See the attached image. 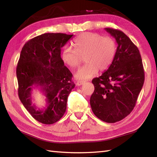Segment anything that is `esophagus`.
Masks as SVG:
<instances>
[{"label":"esophagus","instance_id":"34e87169","mask_svg":"<svg viewBox=\"0 0 157 157\" xmlns=\"http://www.w3.org/2000/svg\"><path fill=\"white\" fill-rule=\"evenodd\" d=\"M84 83H85V81H83V80L78 81V82H77V83H76V85L79 86H81V85H82V84H84Z\"/></svg>","mask_w":157,"mask_h":157}]
</instances>
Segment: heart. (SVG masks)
Segmentation results:
<instances>
[{
	"label": "heart",
	"mask_w": 157,
	"mask_h": 157,
	"mask_svg": "<svg viewBox=\"0 0 157 157\" xmlns=\"http://www.w3.org/2000/svg\"><path fill=\"white\" fill-rule=\"evenodd\" d=\"M71 46L65 47L61 59L71 68L80 65L84 56L86 64L75 74L77 79H87L95 75L98 69L104 71L115 59L117 44L111 36H102L96 33L86 32L73 40Z\"/></svg>",
	"instance_id": "obj_1"
}]
</instances>
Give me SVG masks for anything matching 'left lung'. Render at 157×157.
<instances>
[{"label":"left lung","instance_id":"left-lung-1","mask_svg":"<svg viewBox=\"0 0 157 157\" xmlns=\"http://www.w3.org/2000/svg\"><path fill=\"white\" fill-rule=\"evenodd\" d=\"M118 46L115 59L101 76L92 79L94 91L90 102L94 114L106 123L121 121L136 105L144 82L139 50L123 32L105 28Z\"/></svg>","mask_w":157,"mask_h":157}]
</instances>
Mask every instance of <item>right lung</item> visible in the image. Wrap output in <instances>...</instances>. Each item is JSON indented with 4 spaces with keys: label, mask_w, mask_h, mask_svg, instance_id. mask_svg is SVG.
<instances>
[{
    "label": "right lung",
    "mask_w": 157,
    "mask_h": 157,
    "mask_svg": "<svg viewBox=\"0 0 157 157\" xmlns=\"http://www.w3.org/2000/svg\"><path fill=\"white\" fill-rule=\"evenodd\" d=\"M73 35L45 33L29 40L22 48L17 66L20 101L38 121L53 124L65 113L68 96L74 88L72 74L61 57L63 46ZM40 88L46 96L44 109L32 105L31 90Z\"/></svg>",
    "instance_id": "right-lung-1"
}]
</instances>
